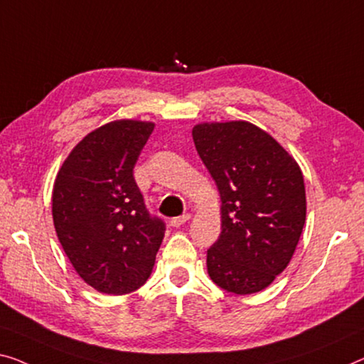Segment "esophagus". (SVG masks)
<instances>
[{"mask_svg":"<svg viewBox=\"0 0 364 364\" xmlns=\"http://www.w3.org/2000/svg\"><path fill=\"white\" fill-rule=\"evenodd\" d=\"M191 219V214H183L180 217H175V219H171V227H181L183 224H186V222Z\"/></svg>","mask_w":364,"mask_h":364,"instance_id":"esophagus-1","label":"esophagus"}]
</instances>
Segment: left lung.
Wrapping results in <instances>:
<instances>
[{
	"label": "left lung",
	"mask_w": 364,
	"mask_h": 364,
	"mask_svg": "<svg viewBox=\"0 0 364 364\" xmlns=\"http://www.w3.org/2000/svg\"><path fill=\"white\" fill-rule=\"evenodd\" d=\"M193 140L222 200V232L208 250L210 279L234 294L263 291L289 264L302 234L301 168L247 121L198 124Z\"/></svg>",
	"instance_id": "8db88e82"
}]
</instances>
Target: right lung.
I'll return each mask as SVG.
<instances>
[{
    "label": "right lung",
    "instance_id": "add662e5",
    "mask_svg": "<svg viewBox=\"0 0 364 364\" xmlns=\"http://www.w3.org/2000/svg\"><path fill=\"white\" fill-rule=\"evenodd\" d=\"M155 124L119 119L75 145L57 173L52 217L70 263L105 294L145 284L165 237L134 180V166Z\"/></svg>",
    "mask_w": 364,
    "mask_h": 364
}]
</instances>
